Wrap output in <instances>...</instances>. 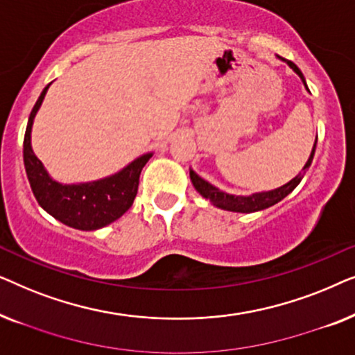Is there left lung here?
Returning <instances> with one entry per match:
<instances>
[{"label": "left lung", "mask_w": 355, "mask_h": 355, "mask_svg": "<svg viewBox=\"0 0 355 355\" xmlns=\"http://www.w3.org/2000/svg\"><path fill=\"white\" fill-rule=\"evenodd\" d=\"M281 60L288 62L291 69H293L295 74H297L300 79H302L304 85L307 87L302 72H300L299 67L295 66L293 61L284 60V58H281ZM315 147H317V140H315L312 153H310V157L307 159V163H305L302 173H299L297 176H295L294 179H291L288 184H284V186L275 189V191L257 192V193H252V196H231V193H226V192L220 191L218 187L211 186L210 182H207L205 179H202L197 173H193L192 169H191V181L193 184V187L197 189V192L200 193L202 197L208 198V200H210L213 205L218 207V208H223V210H227V211H237V213L260 211V210H265V208H268V207H273L275 203L281 202L286 196H289V193L299 186V182L302 181L304 174L307 173L310 164H312V159H313V155H315Z\"/></svg>", "instance_id": "1"}]
</instances>
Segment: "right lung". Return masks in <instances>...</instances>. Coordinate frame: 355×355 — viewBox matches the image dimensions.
I'll return each mask as SVG.
<instances>
[{
  "instance_id": "add662e5",
  "label": "right lung",
  "mask_w": 355,
  "mask_h": 355,
  "mask_svg": "<svg viewBox=\"0 0 355 355\" xmlns=\"http://www.w3.org/2000/svg\"><path fill=\"white\" fill-rule=\"evenodd\" d=\"M48 84L38 96L24 135V164L32 192L38 205L58 221L80 231H95L108 226L132 207L137 196L139 178L152 153L142 155L113 176L80 184H60L53 181L40 159L33 153L31 132L33 118L45 98Z\"/></svg>"
}]
</instances>
